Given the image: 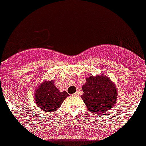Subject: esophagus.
I'll list each match as a JSON object with an SVG mask.
<instances>
[{"label":"esophagus","mask_w":146,"mask_h":146,"mask_svg":"<svg viewBox=\"0 0 146 146\" xmlns=\"http://www.w3.org/2000/svg\"><path fill=\"white\" fill-rule=\"evenodd\" d=\"M73 95H74V96H79V94H78V93L76 92L75 94H73Z\"/></svg>","instance_id":"1"}]
</instances>
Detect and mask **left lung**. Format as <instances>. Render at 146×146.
Segmentation results:
<instances>
[{
    "label": "left lung",
    "mask_w": 146,
    "mask_h": 146,
    "mask_svg": "<svg viewBox=\"0 0 146 146\" xmlns=\"http://www.w3.org/2000/svg\"><path fill=\"white\" fill-rule=\"evenodd\" d=\"M82 86L81 98L93 114L99 115L109 111L118 100V91L114 82L104 74L86 77Z\"/></svg>",
    "instance_id": "obj_1"
}]
</instances>
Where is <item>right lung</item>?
<instances>
[{
	"instance_id": "add662e5",
	"label": "right lung",
	"mask_w": 146,
	"mask_h": 146,
	"mask_svg": "<svg viewBox=\"0 0 146 146\" xmlns=\"http://www.w3.org/2000/svg\"><path fill=\"white\" fill-rule=\"evenodd\" d=\"M69 95L66 91L60 92L56 88L53 80L44 81L35 90V102L38 108L47 113L56 111Z\"/></svg>"
}]
</instances>
